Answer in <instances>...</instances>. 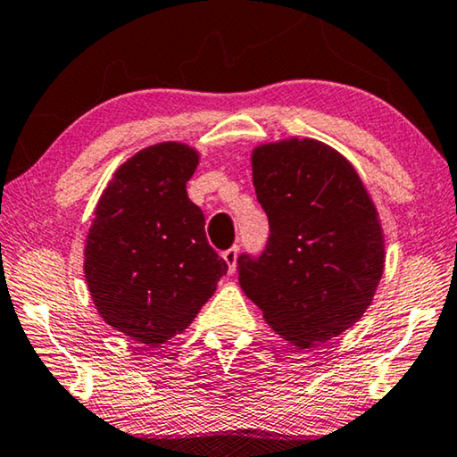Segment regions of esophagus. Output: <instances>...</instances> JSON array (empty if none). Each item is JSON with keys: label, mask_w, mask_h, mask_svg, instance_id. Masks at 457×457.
Wrapping results in <instances>:
<instances>
[{"label": "esophagus", "mask_w": 457, "mask_h": 457, "mask_svg": "<svg viewBox=\"0 0 457 457\" xmlns=\"http://www.w3.org/2000/svg\"><path fill=\"white\" fill-rule=\"evenodd\" d=\"M221 256L228 262L229 272H234L236 270V262H237V245H231V248H228L226 252H223Z\"/></svg>", "instance_id": "1"}]
</instances>
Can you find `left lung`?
<instances>
[{
  "label": "left lung",
  "instance_id": "8db88e82",
  "mask_svg": "<svg viewBox=\"0 0 457 457\" xmlns=\"http://www.w3.org/2000/svg\"><path fill=\"white\" fill-rule=\"evenodd\" d=\"M252 179L270 236L237 258L240 287L266 323L299 347L352 328L385 270V237L370 195L337 150L311 137L262 144Z\"/></svg>",
  "mask_w": 457,
  "mask_h": 457
}]
</instances>
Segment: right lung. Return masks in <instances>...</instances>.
Returning <instances> with one entry per match:
<instances>
[{
	"label": "right lung",
	"mask_w": 457,
	"mask_h": 457,
	"mask_svg": "<svg viewBox=\"0 0 457 457\" xmlns=\"http://www.w3.org/2000/svg\"><path fill=\"white\" fill-rule=\"evenodd\" d=\"M197 164L187 144H154L121 164L97 201L87 287L104 321L140 344L183 333L228 272L187 195Z\"/></svg>",
	"instance_id": "right-lung-1"
}]
</instances>
